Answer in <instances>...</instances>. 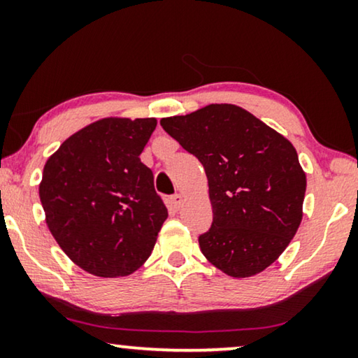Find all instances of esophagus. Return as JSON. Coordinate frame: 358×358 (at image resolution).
<instances>
[{
	"label": "esophagus",
	"instance_id": "esophagus-1",
	"mask_svg": "<svg viewBox=\"0 0 358 358\" xmlns=\"http://www.w3.org/2000/svg\"><path fill=\"white\" fill-rule=\"evenodd\" d=\"M182 202H184V199H182V195H180V194H176V195H173V197H171V207L176 208V210L180 208Z\"/></svg>",
	"mask_w": 358,
	"mask_h": 358
}]
</instances>
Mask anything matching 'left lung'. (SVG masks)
Instances as JSON below:
<instances>
[{
  "instance_id": "obj_1",
  "label": "left lung",
  "mask_w": 358,
  "mask_h": 358,
  "mask_svg": "<svg viewBox=\"0 0 358 358\" xmlns=\"http://www.w3.org/2000/svg\"><path fill=\"white\" fill-rule=\"evenodd\" d=\"M161 127L202 163L213 222L200 251L229 277L262 272L285 251L303 217L306 176L285 136L233 104H210Z\"/></svg>"
}]
</instances>
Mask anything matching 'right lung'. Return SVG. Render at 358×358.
Listing matches in <instances>:
<instances>
[{
	"label": "right lung",
	"mask_w": 358,
	"mask_h": 358,
	"mask_svg": "<svg viewBox=\"0 0 358 358\" xmlns=\"http://www.w3.org/2000/svg\"><path fill=\"white\" fill-rule=\"evenodd\" d=\"M156 119L85 127L47 159L38 195L58 246L97 277L135 272L153 251L168 208L140 155Z\"/></svg>",
	"instance_id": "1"
}]
</instances>
